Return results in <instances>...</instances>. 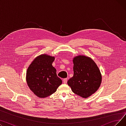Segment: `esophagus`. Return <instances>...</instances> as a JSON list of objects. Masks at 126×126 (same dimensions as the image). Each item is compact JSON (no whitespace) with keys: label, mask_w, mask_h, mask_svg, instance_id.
<instances>
[{"label":"esophagus","mask_w":126,"mask_h":126,"mask_svg":"<svg viewBox=\"0 0 126 126\" xmlns=\"http://www.w3.org/2000/svg\"><path fill=\"white\" fill-rule=\"evenodd\" d=\"M67 80H68L67 78H65V79H63V83H64V84H66L67 82Z\"/></svg>","instance_id":"esophagus-1"}]
</instances>
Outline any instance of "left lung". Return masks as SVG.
Returning <instances> with one entry per match:
<instances>
[{
	"label": "left lung",
	"instance_id": "1",
	"mask_svg": "<svg viewBox=\"0 0 126 126\" xmlns=\"http://www.w3.org/2000/svg\"><path fill=\"white\" fill-rule=\"evenodd\" d=\"M74 76L68 80V85L72 92L87 98L100 87L102 76L97 66L88 57L78 56L73 59Z\"/></svg>",
	"mask_w": 126,
	"mask_h": 126
}]
</instances>
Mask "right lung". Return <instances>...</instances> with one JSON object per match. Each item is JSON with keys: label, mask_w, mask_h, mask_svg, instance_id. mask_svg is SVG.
Wrapping results in <instances>:
<instances>
[{"label": "right lung", "mask_w": 126, "mask_h": 126, "mask_svg": "<svg viewBox=\"0 0 126 126\" xmlns=\"http://www.w3.org/2000/svg\"><path fill=\"white\" fill-rule=\"evenodd\" d=\"M54 57L42 55L37 57L26 71V82L37 96L44 98L55 93L62 81L52 64Z\"/></svg>", "instance_id": "add662e5"}]
</instances>
